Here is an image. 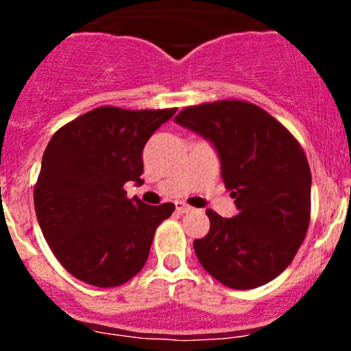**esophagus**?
Returning a JSON list of instances; mask_svg holds the SVG:
<instances>
[{
  "instance_id": "obj_1",
  "label": "esophagus",
  "mask_w": 351,
  "mask_h": 351,
  "mask_svg": "<svg viewBox=\"0 0 351 351\" xmlns=\"http://www.w3.org/2000/svg\"><path fill=\"white\" fill-rule=\"evenodd\" d=\"M175 206H176V211H178L180 215H184V213H191L193 211V208L189 206V204L183 203V201H176Z\"/></svg>"
}]
</instances>
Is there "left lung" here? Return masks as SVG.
<instances>
[{
    "label": "left lung",
    "instance_id": "left-lung-1",
    "mask_svg": "<svg viewBox=\"0 0 351 351\" xmlns=\"http://www.w3.org/2000/svg\"><path fill=\"white\" fill-rule=\"evenodd\" d=\"M175 120L215 145L237 206L231 219L206 211L208 234L193 243L199 264L236 291L276 279L310 224L312 175L304 148L279 120L244 100L184 107Z\"/></svg>",
    "mask_w": 351,
    "mask_h": 351
}]
</instances>
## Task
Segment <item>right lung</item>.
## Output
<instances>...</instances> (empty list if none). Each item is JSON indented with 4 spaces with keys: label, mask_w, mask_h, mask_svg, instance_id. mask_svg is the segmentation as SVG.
Segmentation results:
<instances>
[{
    "label": "right lung",
    "mask_w": 351,
    "mask_h": 351,
    "mask_svg": "<svg viewBox=\"0 0 351 351\" xmlns=\"http://www.w3.org/2000/svg\"><path fill=\"white\" fill-rule=\"evenodd\" d=\"M175 112L102 106L52 135L34 209L52 254L75 279L119 287L143 269L153 234L175 204L128 199L123 184L142 183L145 143Z\"/></svg>",
    "instance_id": "add662e5"
}]
</instances>
